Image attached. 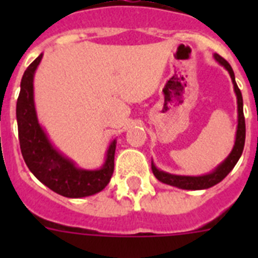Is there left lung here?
<instances>
[{
  "instance_id": "8db88e82",
  "label": "left lung",
  "mask_w": 258,
  "mask_h": 258,
  "mask_svg": "<svg viewBox=\"0 0 258 258\" xmlns=\"http://www.w3.org/2000/svg\"><path fill=\"white\" fill-rule=\"evenodd\" d=\"M214 59L220 63L221 66L226 68L229 71L230 77L234 84V90H235L236 99H238V129H236V137H235V145L232 147V151L230 152L229 156L220 164V165L213 170V172L208 173L204 175H198V177H191V175H175L170 174V173L163 172L159 170L155 166L154 163H151V169L154 175L157 179L163 183L170 184V186H175L178 188H183V190H203V188H209L214 184H217L218 182L222 181L227 174L232 170V168L238 163L239 157L241 156V152L244 149L245 142V120L244 113H243V97H241L240 89L238 88L235 81V75L232 71L231 66L227 63V60L220 56L218 54H214Z\"/></svg>"
}]
</instances>
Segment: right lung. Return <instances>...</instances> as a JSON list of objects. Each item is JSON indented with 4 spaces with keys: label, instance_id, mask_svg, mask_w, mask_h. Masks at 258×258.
I'll return each instance as SVG.
<instances>
[{
    "label": "right lung",
    "instance_id": "1",
    "mask_svg": "<svg viewBox=\"0 0 258 258\" xmlns=\"http://www.w3.org/2000/svg\"><path fill=\"white\" fill-rule=\"evenodd\" d=\"M42 54L32 61L20 83L17 102V120L23 159L36 178L50 190L66 198L90 197L103 190L112 177L116 140L107 150L101 169H80L70 159L56 151L38 124L33 101V76Z\"/></svg>",
    "mask_w": 258,
    "mask_h": 258
}]
</instances>
